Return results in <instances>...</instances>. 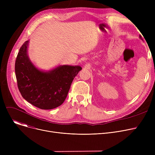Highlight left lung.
Here are the masks:
<instances>
[{"label": "left lung", "instance_id": "8db88e82", "mask_svg": "<svg viewBox=\"0 0 155 155\" xmlns=\"http://www.w3.org/2000/svg\"><path fill=\"white\" fill-rule=\"evenodd\" d=\"M140 38H141V36H140Z\"/></svg>", "mask_w": 155, "mask_h": 155}]
</instances>
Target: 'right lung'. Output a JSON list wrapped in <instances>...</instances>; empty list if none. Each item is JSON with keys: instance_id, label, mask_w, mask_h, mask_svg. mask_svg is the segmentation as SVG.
<instances>
[{"instance_id": "1", "label": "right lung", "mask_w": 155, "mask_h": 155, "mask_svg": "<svg viewBox=\"0 0 155 155\" xmlns=\"http://www.w3.org/2000/svg\"><path fill=\"white\" fill-rule=\"evenodd\" d=\"M28 41L20 48L15 63L19 91L23 98L41 109H53L67 98L75 77L82 70L80 66L63 65L43 72L34 67L28 58Z\"/></svg>"}]
</instances>
